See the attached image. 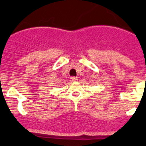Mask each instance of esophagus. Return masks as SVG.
Instances as JSON below:
<instances>
[{"label": "esophagus", "mask_w": 146, "mask_h": 146, "mask_svg": "<svg viewBox=\"0 0 146 146\" xmlns=\"http://www.w3.org/2000/svg\"><path fill=\"white\" fill-rule=\"evenodd\" d=\"M72 80L73 81V82H76L77 80H78V77H72Z\"/></svg>", "instance_id": "1"}]
</instances>
